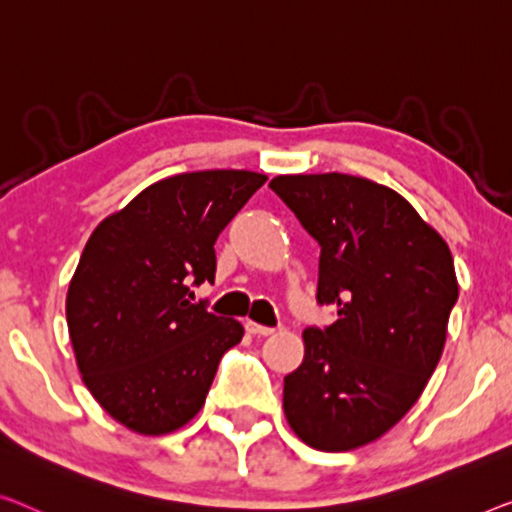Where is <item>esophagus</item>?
<instances>
[{"mask_svg": "<svg viewBox=\"0 0 512 512\" xmlns=\"http://www.w3.org/2000/svg\"><path fill=\"white\" fill-rule=\"evenodd\" d=\"M246 329L250 333H255V335H271V333H276V329H273V326H264V324H257V322H246Z\"/></svg>", "mask_w": 512, "mask_h": 512, "instance_id": "obj_1", "label": "esophagus"}]
</instances>
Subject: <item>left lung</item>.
Masks as SVG:
<instances>
[{
    "mask_svg": "<svg viewBox=\"0 0 512 512\" xmlns=\"http://www.w3.org/2000/svg\"><path fill=\"white\" fill-rule=\"evenodd\" d=\"M269 186L322 248L317 301L338 312L303 331V363L282 391L287 423L317 451H354L391 430L437 368L457 301L453 255L381 183L329 172Z\"/></svg>",
    "mask_w": 512,
    "mask_h": 512,
    "instance_id": "obj_1",
    "label": "left lung"
}]
</instances>
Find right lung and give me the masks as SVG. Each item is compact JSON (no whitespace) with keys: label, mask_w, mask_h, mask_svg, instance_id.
Returning a JSON list of instances; mask_svg holds the SVG:
<instances>
[{"label":"right lung","mask_w":512,"mask_h":512,"mask_svg":"<svg viewBox=\"0 0 512 512\" xmlns=\"http://www.w3.org/2000/svg\"><path fill=\"white\" fill-rule=\"evenodd\" d=\"M266 177L183 172L144 188L96 227L66 296L75 361L91 395L140 434L179 430L202 409L243 326L190 303L216 278L218 234Z\"/></svg>","instance_id":"add662e5"}]
</instances>
